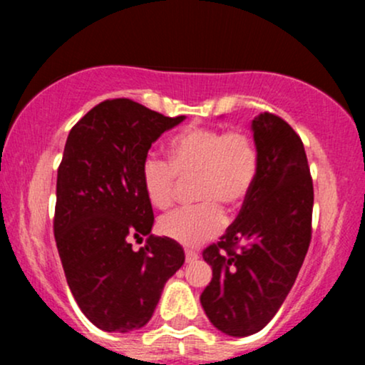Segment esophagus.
Masks as SVG:
<instances>
[{
  "instance_id": "obj_1",
  "label": "esophagus",
  "mask_w": 365,
  "mask_h": 365,
  "mask_svg": "<svg viewBox=\"0 0 365 365\" xmlns=\"http://www.w3.org/2000/svg\"><path fill=\"white\" fill-rule=\"evenodd\" d=\"M197 257H199V255H197L195 252H192V250H185V259H187V262H194Z\"/></svg>"
}]
</instances>
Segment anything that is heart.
<instances>
[{
    "mask_svg": "<svg viewBox=\"0 0 365 365\" xmlns=\"http://www.w3.org/2000/svg\"><path fill=\"white\" fill-rule=\"evenodd\" d=\"M257 175V145L244 130L187 127L170 140L168 163L156 156L144 159L140 182L149 202L166 209L173 204L177 178H195L197 206L170 212L158 223L165 237L195 247L220 233L225 211L244 206Z\"/></svg>",
    "mask_w": 365,
    "mask_h": 365,
    "instance_id": "1",
    "label": "heart"
}]
</instances>
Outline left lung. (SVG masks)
I'll use <instances>...</instances> for the list:
<instances>
[{
	"label": "left lung",
	"instance_id": "1",
	"mask_svg": "<svg viewBox=\"0 0 365 365\" xmlns=\"http://www.w3.org/2000/svg\"><path fill=\"white\" fill-rule=\"evenodd\" d=\"M259 175L237 220L204 249L212 279L200 295L212 326L249 336L267 324L290 293L312 235L314 187L300 137L283 118L252 120Z\"/></svg>",
	"mask_w": 365,
	"mask_h": 365
}]
</instances>
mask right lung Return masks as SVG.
I'll return each instance as SVG.
<instances>
[{"mask_svg":"<svg viewBox=\"0 0 365 365\" xmlns=\"http://www.w3.org/2000/svg\"><path fill=\"white\" fill-rule=\"evenodd\" d=\"M183 120L132 99H108L78 120L66 139L54 238L75 302L108 333L148 324L165 283L185 262L180 244L150 235L153 206L140 182L153 142ZM130 236H148L146 245L133 251Z\"/></svg>","mask_w":365,"mask_h":365,"instance_id":"right-lung-1","label":"right lung"}]
</instances>
